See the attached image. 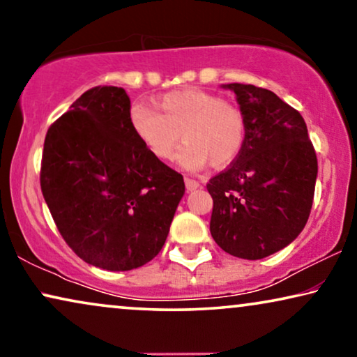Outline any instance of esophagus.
Masks as SVG:
<instances>
[{
  "label": "esophagus",
  "mask_w": 357,
  "mask_h": 357,
  "mask_svg": "<svg viewBox=\"0 0 357 357\" xmlns=\"http://www.w3.org/2000/svg\"><path fill=\"white\" fill-rule=\"evenodd\" d=\"M185 187H187L188 192H193V190L199 188V183L197 182V180H193V178H185Z\"/></svg>",
  "instance_id": "esophagus-1"
}]
</instances>
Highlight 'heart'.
<instances>
[{
  "mask_svg": "<svg viewBox=\"0 0 357 357\" xmlns=\"http://www.w3.org/2000/svg\"><path fill=\"white\" fill-rule=\"evenodd\" d=\"M158 109L136 104L130 110V126L144 149L167 160L180 143L178 162L188 170H202L211 162L222 169L232 164L245 143V116L238 107L202 89L169 92L158 100Z\"/></svg>",
  "mask_w": 357,
  "mask_h": 357,
  "instance_id": "heart-1",
  "label": "heart"
}]
</instances>
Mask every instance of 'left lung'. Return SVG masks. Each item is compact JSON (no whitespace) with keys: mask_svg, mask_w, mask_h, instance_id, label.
<instances>
[{"mask_svg":"<svg viewBox=\"0 0 357 357\" xmlns=\"http://www.w3.org/2000/svg\"><path fill=\"white\" fill-rule=\"evenodd\" d=\"M222 87L236 94L247 131L238 158L206 185L209 231L224 252L260 260L302 232L319 164L302 115L275 92L238 82Z\"/></svg>","mask_w":357,"mask_h":357,"instance_id":"8db88e82","label":"left lung"}]
</instances>
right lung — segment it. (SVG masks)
Segmentation results:
<instances>
[{
  "label": "right lung",
  "mask_w": 357,
  "mask_h": 357,
  "mask_svg": "<svg viewBox=\"0 0 357 357\" xmlns=\"http://www.w3.org/2000/svg\"><path fill=\"white\" fill-rule=\"evenodd\" d=\"M130 97L92 87L47 131L40 187L77 257L109 271L146 265L167 238L183 177L151 155L130 126Z\"/></svg>",
  "instance_id": "1"
}]
</instances>
